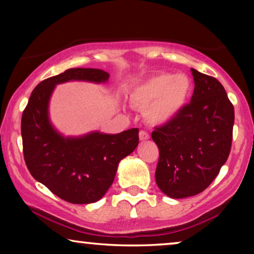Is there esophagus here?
Returning a JSON list of instances; mask_svg holds the SVG:
<instances>
[{"mask_svg":"<svg viewBox=\"0 0 254 254\" xmlns=\"http://www.w3.org/2000/svg\"><path fill=\"white\" fill-rule=\"evenodd\" d=\"M138 137H140L141 141H145L150 138V135H149L148 131L145 130H140V134H138Z\"/></svg>","mask_w":254,"mask_h":254,"instance_id":"34e87169","label":"esophagus"}]
</instances>
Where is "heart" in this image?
<instances>
[{"instance_id": "b5f03b06", "label": "heart", "mask_w": 254, "mask_h": 254, "mask_svg": "<svg viewBox=\"0 0 254 254\" xmlns=\"http://www.w3.org/2000/svg\"><path fill=\"white\" fill-rule=\"evenodd\" d=\"M192 82L185 74L157 72L137 85L129 95L131 105L145 110L149 123L162 125L173 119L189 102Z\"/></svg>"}]
</instances>
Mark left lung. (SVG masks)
<instances>
[{"instance_id": "obj_1", "label": "left lung", "mask_w": 254, "mask_h": 254, "mask_svg": "<svg viewBox=\"0 0 254 254\" xmlns=\"http://www.w3.org/2000/svg\"><path fill=\"white\" fill-rule=\"evenodd\" d=\"M190 71L195 84L190 103L151 133L159 150L156 183L173 199L206 190L227 162L232 142L235 110L223 85Z\"/></svg>"}]
</instances>
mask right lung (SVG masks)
Returning <instances> with one entry per match:
<instances>
[{"label":"right lung","mask_w":254,"mask_h":254,"mask_svg":"<svg viewBox=\"0 0 254 254\" xmlns=\"http://www.w3.org/2000/svg\"><path fill=\"white\" fill-rule=\"evenodd\" d=\"M109 77V72L102 69H68L40 82L23 112L20 129L27 169L37 182L67 202L84 204L102 199L112 185L119 162L137 147L138 129L64 137L48 118L51 95L60 83H105Z\"/></svg>","instance_id":"1"}]
</instances>
